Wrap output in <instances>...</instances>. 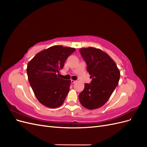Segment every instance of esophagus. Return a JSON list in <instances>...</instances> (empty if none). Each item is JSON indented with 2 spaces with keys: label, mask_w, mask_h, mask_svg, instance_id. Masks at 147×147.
Returning a JSON list of instances; mask_svg holds the SVG:
<instances>
[{
  "label": "esophagus",
  "mask_w": 147,
  "mask_h": 147,
  "mask_svg": "<svg viewBox=\"0 0 147 147\" xmlns=\"http://www.w3.org/2000/svg\"><path fill=\"white\" fill-rule=\"evenodd\" d=\"M75 82H76V81L75 80H71V83H75Z\"/></svg>",
  "instance_id": "obj_1"
}]
</instances>
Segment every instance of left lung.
Masks as SVG:
<instances>
[{
	"mask_svg": "<svg viewBox=\"0 0 147 147\" xmlns=\"http://www.w3.org/2000/svg\"><path fill=\"white\" fill-rule=\"evenodd\" d=\"M91 75L90 84H84L79 94V100L86 109L94 110L103 106L117 86L120 72L116 63L106 53L89 47L80 50Z\"/></svg>",
	"mask_w": 147,
	"mask_h": 147,
	"instance_id": "obj_1",
	"label": "left lung"
}]
</instances>
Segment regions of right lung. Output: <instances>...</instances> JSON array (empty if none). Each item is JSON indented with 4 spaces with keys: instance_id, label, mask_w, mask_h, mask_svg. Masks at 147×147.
Listing matches in <instances>:
<instances>
[{
    "instance_id": "right-lung-1",
    "label": "right lung",
    "mask_w": 147,
    "mask_h": 147,
    "mask_svg": "<svg viewBox=\"0 0 147 147\" xmlns=\"http://www.w3.org/2000/svg\"><path fill=\"white\" fill-rule=\"evenodd\" d=\"M75 51L74 48L55 45L39 52L28 63L29 82L42 105L55 109L64 103L71 81L59 78V71Z\"/></svg>"
}]
</instances>
